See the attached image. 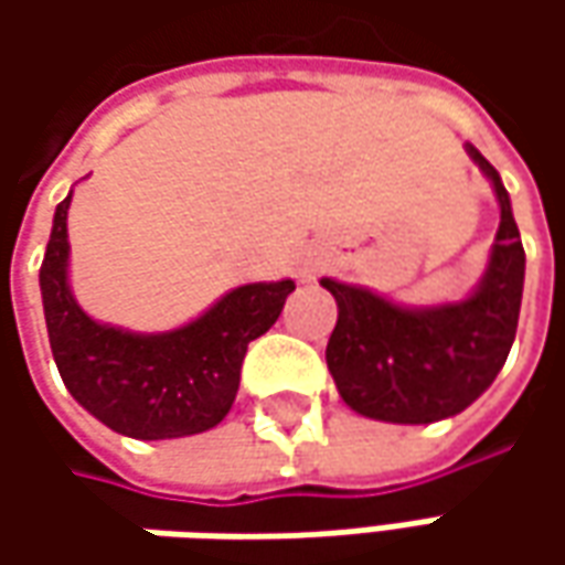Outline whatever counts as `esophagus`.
<instances>
[{"label": "esophagus", "mask_w": 565, "mask_h": 565, "mask_svg": "<svg viewBox=\"0 0 565 565\" xmlns=\"http://www.w3.org/2000/svg\"><path fill=\"white\" fill-rule=\"evenodd\" d=\"M301 276H305V279H311V273H308V270H305V273H301Z\"/></svg>", "instance_id": "obj_1"}]
</instances>
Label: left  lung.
I'll list each match as a JSON object with an SVG mask.
<instances>
[{
    "mask_svg": "<svg viewBox=\"0 0 565 565\" xmlns=\"http://www.w3.org/2000/svg\"><path fill=\"white\" fill-rule=\"evenodd\" d=\"M466 150L500 201V228L475 292L434 308H402L371 289L320 279L339 305L327 367L342 402L364 418L390 424L452 418L507 364L522 308L525 250L500 172L478 147L466 143Z\"/></svg>",
    "mask_w": 565,
    "mask_h": 565,
    "instance_id": "left-lung-1",
    "label": "left lung"
}]
</instances>
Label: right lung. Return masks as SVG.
Instances as JSON below:
<instances>
[{"label": "right lung", "mask_w": 565, "mask_h": 565, "mask_svg": "<svg viewBox=\"0 0 565 565\" xmlns=\"http://www.w3.org/2000/svg\"><path fill=\"white\" fill-rule=\"evenodd\" d=\"M68 204L55 206L40 295L62 383L97 422L135 440L204 434L238 393L250 339L276 323L292 279L248 282L198 320L166 333H131L87 315L68 286Z\"/></svg>", "instance_id": "obj_1"}]
</instances>
